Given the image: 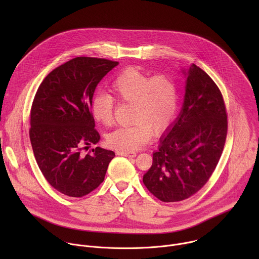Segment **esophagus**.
Returning a JSON list of instances; mask_svg holds the SVG:
<instances>
[{
  "mask_svg": "<svg viewBox=\"0 0 259 259\" xmlns=\"http://www.w3.org/2000/svg\"><path fill=\"white\" fill-rule=\"evenodd\" d=\"M119 156H124V157H128V158H134L136 157V153L135 152H127V151H119L118 152Z\"/></svg>",
  "mask_w": 259,
  "mask_h": 259,
  "instance_id": "obj_1",
  "label": "esophagus"
}]
</instances>
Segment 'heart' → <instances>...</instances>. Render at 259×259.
<instances>
[{"label": "heart", "mask_w": 259, "mask_h": 259, "mask_svg": "<svg viewBox=\"0 0 259 259\" xmlns=\"http://www.w3.org/2000/svg\"><path fill=\"white\" fill-rule=\"evenodd\" d=\"M109 91L123 102L132 103L130 126L120 127L106 137L107 144L120 151H135L149 142L153 133L159 135L173 123L178 106V88L166 73L151 76L136 68H127L113 79ZM115 99L104 93L93 96L90 112L103 125L114 123Z\"/></svg>", "instance_id": "1"}]
</instances>
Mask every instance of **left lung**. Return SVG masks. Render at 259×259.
Returning a JSON list of instances; mask_svg holds the SVG:
<instances>
[{
	"instance_id": "1",
	"label": "left lung",
	"mask_w": 259,
	"mask_h": 259,
	"mask_svg": "<svg viewBox=\"0 0 259 259\" xmlns=\"http://www.w3.org/2000/svg\"><path fill=\"white\" fill-rule=\"evenodd\" d=\"M182 109L161 137L143 183L162 202H179L199 192L211 177L224 151L228 115L219 88L192 64Z\"/></svg>"
}]
</instances>
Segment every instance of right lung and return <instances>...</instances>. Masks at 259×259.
Instances as JSON below:
<instances>
[{"instance_id":"obj_1","label":"right lung","mask_w":259,"mask_h":259,"mask_svg":"<svg viewBox=\"0 0 259 259\" xmlns=\"http://www.w3.org/2000/svg\"><path fill=\"white\" fill-rule=\"evenodd\" d=\"M119 64L95 57H76L54 68L43 80L30 108L29 138L38 166L50 186L81 198L104 180L113 151L97 146L100 135L90 103L96 86Z\"/></svg>"}]
</instances>
